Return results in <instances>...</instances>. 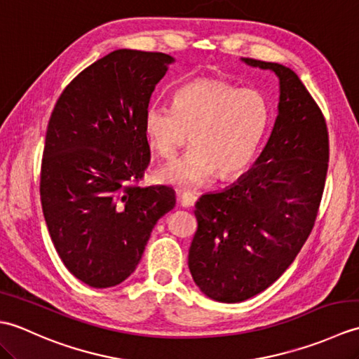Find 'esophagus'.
I'll return each instance as SVG.
<instances>
[{"instance_id": "esophagus-1", "label": "esophagus", "mask_w": 359, "mask_h": 359, "mask_svg": "<svg viewBox=\"0 0 359 359\" xmlns=\"http://www.w3.org/2000/svg\"><path fill=\"white\" fill-rule=\"evenodd\" d=\"M196 199H197V197H196L194 194H191V193H180V194H179V202H180V205H182V207H184V208L193 207Z\"/></svg>"}]
</instances>
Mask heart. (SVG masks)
<instances>
[{"label":"heart","instance_id":"obj_1","mask_svg":"<svg viewBox=\"0 0 359 359\" xmlns=\"http://www.w3.org/2000/svg\"><path fill=\"white\" fill-rule=\"evenodd\" d=\"M270 108L262 94L239 89L215 79H201L182 86L172 97V108L151 103L143 114V137L162 157H172L191 133V149L157 171L166 185L194 189L217 174L230 179L241 174L256 156Z\"/></svg>","mask_w":359,"mask_h":359}]
</instances>
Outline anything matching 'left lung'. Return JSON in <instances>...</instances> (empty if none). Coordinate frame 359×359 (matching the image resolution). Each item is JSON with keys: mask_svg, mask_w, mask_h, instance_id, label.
<instances>
[{"mask_svg": "<svg viewBox=\"0 0 359 359\" xmlns=\"http://www.w3.org/2000/svg\"><path fill=\"white\" fill-rule=\"evenodd\" d=\"M279 79L278 117L245 174L196 202L188 255L196 285L217 302H242L280 278L311 233L329 168L321 109L290 67L241 58Z\"/></svg>", "mask_w": 359, "mask_h": 359, "instance_id": "left-lung-1", "label": "left lung"}]
</instances>
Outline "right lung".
Segmentation results:
<instances>
[{
  "label": "right lung",
  "instance_id": "add662e5",
  "mask_svg": "<svg viewBox=\"0 0 359 359\" xmlns=\"http://www.w3.org/2000/svg\"><path fill=\"white\" fill-rule=\"evenodd\" d=\"M175 60L117 49L60 95L46 133L40 196L58 256L94 288L121 284L157 220L175 207L170 187H137L149 163L143 114Z\"/></svg>",
  "mask_w": 359,
  "mask_h": 359
}]
</instances>
